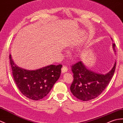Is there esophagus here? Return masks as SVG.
I'll list each match as a JSON object with an SVG mask.
<instances>
[{
    "instance_id": "1",
    "label": "esophagus",
    "mask_w": 123,
    "mask_h": 123,
    "mask_svg": "<svg viewBox=\"0 0 123 123\" xmlns=\"http://www.w3.org/2000/svg\"><path fill=\"white\" fill-rule=\"evenodd\" d=\"M68 68L67 67H65V66L63 67L62 68V69H61V71H62V73L67 72V71H68Z\"/></svg>"
}]
</instances>
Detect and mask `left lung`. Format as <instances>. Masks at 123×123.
<instances>
[{
	"label": "left lung",
	"mask_w": 123,
	"mask_h": 123,
	"mask_svg": "<svg viewBox=\"0 0 123 123\" xmlns=\"http://www.w3.org/2000/svg\"><path fill=\"white\" fill-rule=\"evenodd\" d=\"M112 47L115 52V44L113 43ZM115 67L116 62L112 70L103 74L88 69L82 61L77 62L72 66L74 80L70 87L71 92L76 98L83 101L97 98L109 84Z\"/></svg>",
	"instance_id": "1"
}]
</instances>
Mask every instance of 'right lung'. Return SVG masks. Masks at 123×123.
Here are the masks:
<instances>
[{
    "label": "right lung",
    "mask_w": 123,
    "mask_h": 123,
    "mask_svg": "<svg viewBox=\"0 0 123 123\" xmlns=\"http://www.w3.org/2000/svg\"><path fill=\"white\" fill-rule=\"evenodd\" d=\"M13 79L23 95L32 100H40L50 92L61 72V64L50 65L36 70L19 67L9 55Z\"/></svg>",
    "instance_id": "right-lung-1"
}]
</instances>
